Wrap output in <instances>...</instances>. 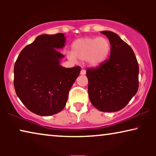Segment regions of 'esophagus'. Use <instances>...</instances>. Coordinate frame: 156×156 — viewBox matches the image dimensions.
Listing matches in <instances>:
<instances>
[{
  "label": "esophagus",
  "mask_w": 156,
  "mask_h": 156,
  "mask_svg": "<svg viewBox=\"0 0 156 156\" xmlns=\"http://www.w3.org/2000/svg\"><path fill=\"white\" fill-rule=\"evenodd\" d=\"M80 74H82V75H84V74H86V70H85V69H82V70H81Z\"/></svg>",
  "instance_id": "1"
}]
</instances>
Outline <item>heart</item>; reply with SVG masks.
I'll return each mask as SVG.
<instances>
[{
    "label": "heart",
    "instance_id": "b5f03b06",
    "mask_svg": "<svg viewBox=\"0 0 156 156\" xmlns=\"http://www.w3.org/2000/svg\"><path fill=\"white\" fill-rule=\"evenodd\" d=\"M111 50L109 40L104 37H87L76 40L72 45V53L68 57L72 60H86L91 66L105 61Z\"/></svg>",
    "mask_w": 156,
    "mask_h": 156
}]
</instances>
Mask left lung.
Listing matches in <instances>:
<instances>
[{"label": "left lung", "instance_id": "left-lung-1", "mask_svg": "<svg viewBox=\"0 0 156 156\" xmlns=\"http://www.w3.org/2000/svg\"><path fill=\"white\" fill-rule=\"evenodd\" d=\"M109 40V59L95 68H87L89 97L104 112L120 111L138 89L139 67L132 48L112 31H101Z\"/></svg>", "mask_w": 156, "mask_h": 156}]
</instances>
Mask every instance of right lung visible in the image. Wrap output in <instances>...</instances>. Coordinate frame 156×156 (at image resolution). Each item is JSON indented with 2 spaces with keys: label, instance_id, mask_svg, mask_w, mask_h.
<instances>
[{
  "label": "right lung",
  "instance_id": "add662e5",
  "mask_svg": "<svg viewBox=\"0 0 156 156\" xmlns=\"http://www.w3.org/2000/svg\"><path fill=\"white\" fill-rule=\"evenodd\" d=\"M64 34L40 35L21 51L14 65L16 94L27 109L39 116H51L65 108L68 94L81 67L59 65L64 55Z\"/></svg>",
  "mask_w": 156,
  "mask_h": 156
}]
</instances>
